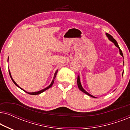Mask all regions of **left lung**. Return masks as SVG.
Listing matches in <instances>:
<instances>
[{"label":"left lung","mask_w":130,"mask_h":130,"mask_svg":"<svg viewBox=\"0 0 130 130\" xmlns=\"http://www.w3.org/2000/svg\"><path fill=\"white\" fill-rule=\"evenodd\" d=\"M106 36L108 37V39H109V40L111 41H112L113 42V44H115V45L117 47H118V48H119V50H120V54L121 55V56L123 57V54H122V51H121V50L120 49V47H119V45H118V43H117V41L115 40L114 38H113L111 36V35H109V34H108V33H106ZM123 63H124V62H123ZM77 86H78V88H79V89L80 90H81L82 92H83V93H85V94H86V95H88V96H91V97H92V98H96V97H95V96H93V95H90V93H89L88 92H87L86 90H85L84 89H83V88H82V85H81V83H80V77H79V76H78V77H77Z\"/></svg>","instance_id":"8db88e82"}]
</instances>
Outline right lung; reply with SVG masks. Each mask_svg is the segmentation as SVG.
<instances>
[{"label":"right lung","mask_w":130,"mask_h":130,"mask_svg":"<svg viewBox=\"0 0 130 130\" xmlns=\"http://www.w3.org/2000/svg\"><path fill=\"white\" fill-rule=\"evenodd\" d=\"M8 60H9V57H8ZM57 72H58V70H56V72H55V73H54V77H53V80H52V82H51V84L50 85L48 86H47V88H45V89H42V90H40V91H38V92H28L25 91V90H24V89H22V88H20V87H19V86H18V85H17V83H16L15 81H14V80H13V79H12V76H11V74H10V71L9 70V75H10V78H11L12 80L13 81V82L14 83V84H15V85L16 86H17L18 87V88H20V89H22V90H24V91H25V92H26V93H27L29 94V95H38V94H40V93H41L42 92H43L44 91H45V90H47L48 89L50 88L51 87L53 86V83H54V79H55V78H56V75H57Z\"/></svg>","instance_id":"obj_1"}]
</instances>
